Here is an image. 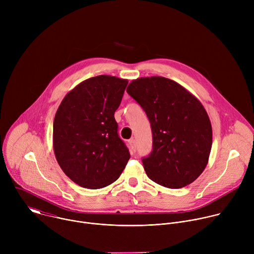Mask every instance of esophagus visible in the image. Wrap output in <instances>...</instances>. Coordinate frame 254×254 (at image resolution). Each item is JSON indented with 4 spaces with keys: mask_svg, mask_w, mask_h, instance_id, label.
Masks as SVG:
<instances>
[{
    "mask_svg": "<svg viewBox=\"0 0 254 254\" xmlns=\"http://www.w3.org/2000/svg\"><path fill=\"white\" fill-rule=\"evenodd\" d=\"M128 146H129V148H130V150L131 151H135V140L133 139V138H130L129 140H128Z\"/></svg>",
    "mask_w": 254,
    "mask_h": 254,
    "instance_id": "1",
    "label": "esophagus"
}]
</instances>
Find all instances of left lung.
Wrapping results in <instances>:
<instances>
[{"mask_svg": "<svg viewBox=\"0 0 254 254\" xmlns=\"http://www.w3.org/2000/svg\"><path fill=\"white\" fill-rule=\"evenodd\" d=\"M127 92L151 123L153 151L142 159L148 177L170 189L193 183L205 170L212 147L211 122L200 100L162 76L134 79Z\"/></svg>", "mask_w": 254, "mask_h": 254, "instance_id": "1", "label": "left lung"}]
</instances>
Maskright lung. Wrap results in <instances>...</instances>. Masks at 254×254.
Masks as SVG:
<instances>
[{
	"mask_svg": "<svg viewBox=\"0 0 254 254\" xmlns=\"http://www.w3.org/2000/svg\"><path fill=\"white\" fill-rule=\"evenodd\" d=\"M127 82L111 75L88 78L65 95L56 112V160L65 175L83 188L113 184L129 160L115 120Z\"/></svg>",
	"mask_w": 254,
	"mask_h": 254,
	"instance_id": "add662e5",
	"label": "right lung"
}]
</instances>
